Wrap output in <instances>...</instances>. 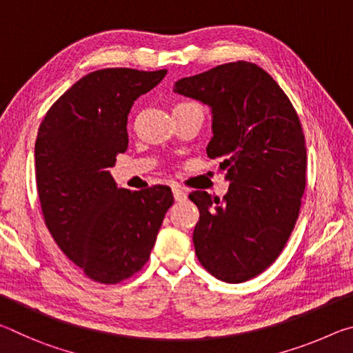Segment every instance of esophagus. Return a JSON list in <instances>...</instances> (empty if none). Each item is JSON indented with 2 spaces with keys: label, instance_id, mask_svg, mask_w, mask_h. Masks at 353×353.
Returning a JSON list of instances; mask_svg holds the SVG:
<instances>
[{
  "label": "esophagus",
  "instance_id": "34e87169",
  "mask_svg": "<svg viewBox=\"0 0 353 353\" xmlns=\"http://www.w3.org/2000/svg\"><path fill=\"white\" fill-rule=\"evenodd\" d=\"M172 194H174V199L177 201V202H182V201H185L187 199V193H185V191L181 188V187H172Z\"/></svg>",
  "mask_w": 353,
  "mask_h": 353
}]
</instances>
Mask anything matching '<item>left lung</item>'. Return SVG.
Segmentation results:
<instances>
[{
    "label": "left lung",
    "mask_w": 353,
    "mask_h": 353,
    "mask_svg": "<svg viewBox=\"0 0 353 353\" xmlns=\"http://www.w3.org/2000/svg\"><path fill=\"white\" fill-rule=\"evenodd\" d=\"M174 92L212 112L210 159H219L229 191L188 198L199 208L193 232L201 265L227 283L270 268L282 252L301 210L307 149L291 101L265 70L249 62L218 65L183 77Z\"/></svg>",
    "instance_id": "1"
}]
</instances>
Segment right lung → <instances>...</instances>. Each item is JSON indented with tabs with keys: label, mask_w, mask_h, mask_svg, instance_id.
Segmentation results:
<instances>
[{
	"label": "right lung",
	"mask_w": 353,
	"mask_h": 353,
	"mask_svg": "<svg viewBox=\"0 0 353 353\" xmlns=\"http://www.w3.org/2000/svg\"><path fill=\"white\" fill-rule=\"evenodd\" d=\"M166 70L105 68L81 77L41 121L35 176L45 224L57 246L94 282L118 283L148 261L165 213V185L118 188L109 168L128 149L134 101Z\"/></svg>",
	"instance_id": "1"
}]
</instances>
